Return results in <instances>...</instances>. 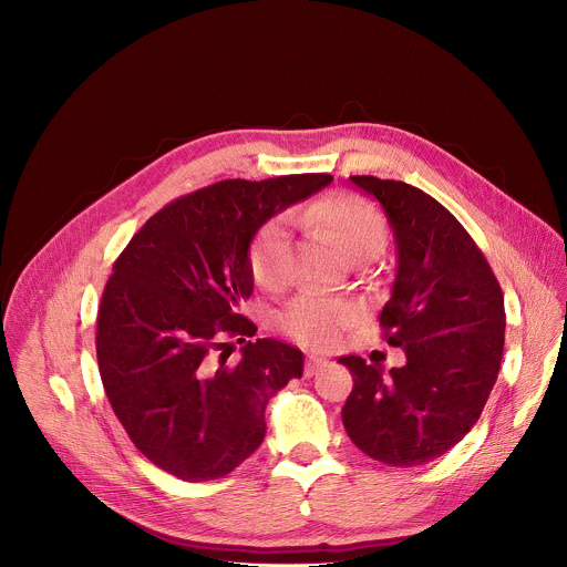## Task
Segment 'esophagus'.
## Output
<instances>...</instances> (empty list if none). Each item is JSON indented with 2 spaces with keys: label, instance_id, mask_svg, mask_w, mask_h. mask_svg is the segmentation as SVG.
<instances>
[{
  "label": "esophagus",
  "instance_id": "esophagus-1",
  "mask_svg": "<svg viewBox=\"0 0 567 567\" xmlns=\"http://www.w3.org/2000/svg\"><path fill=\"white\" fill-rule=\"evenodd\" d=\"M327 364H329L327 360L316 358V355H309V358H307V362H305V375H307V378H311V375H316L320 369H324Z\"/></svg>",
  "mask_w": 567,
  "mask_h": 567
}]
</instances>
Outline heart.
Instances as JSON below:
<instances>
[{
  "label": "heart",
  "instance_id": "1",
  "mask_svg": "<svg viewBox=\"0 0 567 567\" xmlns=\"http://www.w3.org/2000/svg\"><path fill=\"white\" fill-rule=\"evenodd\" d=\"M300 220L331 234L353 258L378 256L386 245L384 216L367 200L349 194L324 198L300 209ZM291 229L285 216L267 220L251 245V271L262 287H280L291 276ZM353 309L336 298L305 291L296 296L280 313V327L300 344L311 349H331L353 320Z\"/></svg>",
  "mask_w": 567,
  "mask_h": 567
}]
</instances>
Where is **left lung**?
<instances>
[{"mask_svg":"<svg viewBox=\"0 0 567 567\" xmlns=\"http://www.w3.org/2000/svg\"><path fill=\"white\" fill-rule=\"evenodd\" d=\"M378 198L393 229L398 274L380 327L406 364L340 358L353 375L342 409L351 442L389 466H422L451 451L480 420L497 382L506 311L502 287L462 223L426 192L349 176Z\"/></svg>","mask_w":567,"mask_h":567,"instance_id":"1","label":"left lung"}]
</instances>
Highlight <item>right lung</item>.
Masks as SVG:
<instances>
[{"mask_svg":"<svg viewBox=\"0 0 567 567\" xmlns=\"http://www.w3.org/2000/svg\"><path fill=\"white\" fill-rule=\"evenodd\" d=\"M331 181L214 183L156 212L116 258L96 316L99 373L127 437L161 471L225 477L262 444L267 402L302 378V353L274 338L247 342L236 362L217 351L256 333L240 307L258 229Z\"/></svg>","mask_w":567,"mask_h":567,"instance_id":"obj_1","label":"right lung"}]
</instances>
